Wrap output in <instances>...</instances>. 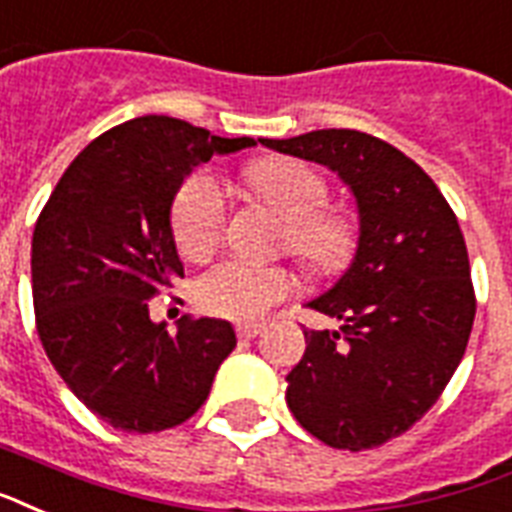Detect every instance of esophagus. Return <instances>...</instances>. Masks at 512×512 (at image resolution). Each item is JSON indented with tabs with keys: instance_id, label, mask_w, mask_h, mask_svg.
Here are the masks:
<instances>
[{
	"instance_id": "1",
	"label": "esophagus",
	"mask_w": 512,
	"mask_h": 512,
	"mask_svg": "<svg viewBox=\"0 0 512 512\" xmlns=\"http://www.w3.org/2000/svg\"><path fill=\"white\" fill-rule=\"evenodd\" d=\"M260 330H263V325H257V322H241V325H236V333H239V338H244V341L260 335Z\"/></svg>"
}]
</instances>
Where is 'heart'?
Listing matches in <instances>:
<instances>
[{
    "label": "heart",
    "instance_id": "obj_1",
    "mask_svg": "<svg viewBox=\"0 0 512 512\" xmlns=\"http://www.w3.org/2000/svg\"><path fill=\"white\" fill-rule=\"evenodd\" d=\"M244 182L268 209L287 220V247L319 276H335L360 252L362 225L346 209H330V185L314 166L295 158H263L244 171ZM228 225V193L209 174L179 187L171 228L182 255H212ZM295 287L284 265H260L230 257L195 282L198 306L225 319H257Z\"/></svg>",
    "mask_w": 512,
    "mask_h": 512
}]
</instances>
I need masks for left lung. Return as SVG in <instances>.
I'll return each instance as SVG.
<instances>
[{
	"mask_svg": "<svg viewBox=\"0 0 512 512\" xmlns=\"http://www.w3.org/2000/svg\"><path fill=\"white\" fill-rule=\"evenodd\" d=\"M260 142L338 171L357 198L360 252L308 303L341 327L303 330L287 405L327 446L376 448L438 403L464 357L475 290L462 228L427 171L378 136L325 128Z\"/></svg>",
	"mask_w": 512,
	"mask_h": 512,
	"instance_id": "8db88e82",
	"label": "left lung"
}]
</instances>
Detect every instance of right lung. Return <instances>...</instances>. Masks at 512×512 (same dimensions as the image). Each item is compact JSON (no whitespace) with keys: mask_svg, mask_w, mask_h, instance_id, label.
Returning <instances> with one entry per match:
<instances>
[{"mask_svg":"<svg viewBox=\"0 0 512 512\" xmlns=\"http://www.w3.org/2000/svg\"><path fill=\"white\" fill-rule=\"evenodd\" d=\"M166 115L93 139L58 179L31 239L39 341L80 403L123 432H161L209 397L236 349L225 319H150V298L185 276L171 233L179 185L214 152L252 147Z\"/></svg>","mask_w":512,"mask_h":512,"instance_id":"add662e5","label":"right lung"}]
</instances>
